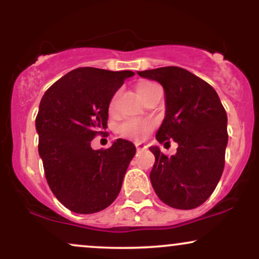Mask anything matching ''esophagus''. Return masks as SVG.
Wrapping results in <instances>:
<instances>
[{"mask_svg":"<svg viewBox=\"0 0 259 259\" xmlns=\"http://www.w3.org/2000/svg\"><path fill=\"white\" fill-rule=\"evenodd\" d=\"M135 145H136V150H138V152H141V151H145L147 148L146 145L140 144V142H138V144H135Z\"/></svg>","mask_w":259,"mask_h":259,"instance_id":"esophagus-1","label":"esophagus"}]
</instances>
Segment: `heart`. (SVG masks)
Instances as JSON below:
<instances>
[{"label":"heart","instance_id":"obj_1","mask_svg":"<svg viewBox=\"0 0 259 259\" xmlns=\"http://www.w3.org/2000/svg\"><path fill=\"white\" fill-rule=\"evenodd\" d=\"M156 86L154 82L144 81L138 85V94L139 96H144L146 92H148L151 89ZM115 105V97L111 101V108H113ZM153 123L151 120H140V119H126L125 121L120 124L119 132L125 136H130V138L135 139H144L147 135L148 132L152 129Z\"/></svg>","mask_w":259,"mask_h":259}]
</instances>
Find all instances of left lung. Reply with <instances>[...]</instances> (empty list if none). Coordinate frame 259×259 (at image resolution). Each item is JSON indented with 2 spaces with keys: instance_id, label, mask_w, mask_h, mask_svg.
Instances as JSON below:
<instances>
[{
  "instance_id": "8db88e82",
  "label": "left lung",
  "mask_w": 259,
  "mask_h": 259,
  "mask_svg": "<svg viewBox=\"0 0 259 259\" xmlns=\"http://www.w3.org/2000/svg\"><path fill=\"white\" fill-rule=\"evenodd\" d=\"M164 90L165 115L156 139L174 140L177 153L167 157L150 147L154 164L150 173L159 200L177 209L201 206L214 191L224 169L228 117L218 94L204 80L179 67L138 72Z\"/></svg>"
}]
</instances>
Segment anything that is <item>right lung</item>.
Returning <instances> with one entry per match:
<instances>
[{"label":"right lung","mask_w":259,"mask_h":259,"mask_svg":"<svg viewBox=\"0 0 259 259\" xmlns=\"http://www.w3.org/2000/svg\"><path fill=\"white\" fill-rule=\"evenodd\" d=\"M134 75L130 70L78 68L41 99L35 120L38 154L50 189L72 212H100L119 194L136 147L118 139L108 150H92L91 140L107 127L113 96Z\"/></svg>","instance_id":"1"}]
</instances>
